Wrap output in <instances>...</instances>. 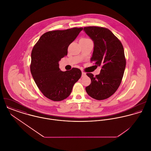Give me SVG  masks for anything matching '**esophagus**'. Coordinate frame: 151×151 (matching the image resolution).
<instances>
[{"label": "esophagus", "instance_id": "34e87169", "mask_svg": "<svg viewBox=\"0 0 151 151\" xmlns=\"http://www.w3.org/2000/svg\"><path fill=\"white\" fill-rule=\"evenodd\" d=\"M86 76V73L83 72V71H82V77H84Z\"/></svg>", "mask_w": 151, "mask_h": 151}]
</instances>
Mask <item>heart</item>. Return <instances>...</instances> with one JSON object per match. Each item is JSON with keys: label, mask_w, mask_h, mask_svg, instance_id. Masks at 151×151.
Segmentation results:
<instances>
[{"label": "heart", "mask_w": 151, "mask_h": 151, "mask_svg": "<svg viewBox=\"0 0 151 151\" xmlns=\"http://www.w3.org/2000/svg\"><path fill=\"white\" fill-rule=\"evenodd\" d=\"M83 40H89V39H88V38H83Z\"/></svg>", "instance_id": "b5f03b06"}]
</instances>
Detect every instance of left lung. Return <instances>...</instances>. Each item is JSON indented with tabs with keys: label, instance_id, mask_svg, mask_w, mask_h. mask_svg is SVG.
<instances>
[{
	"label": "left lung",
	"instance_id": "8db88e82",
	"mask_svg": "<svg viewBox=\"0 0 151 151\" xmlns=\"http://www.w3.org/2000/svg\"><path fill=\"white\" fill-rule=\"evenodd\" d=\"M84 31L93 42L91 60L95 65L102 67L98 75L86 74L91 83L86 90L92 98L104 100L111 96L121 84L126 65L124 48L119 39L106 28L87 27Z\"/></svg>",
	"mask_w": 151,
	"mask_h": 151
}]
</instances>
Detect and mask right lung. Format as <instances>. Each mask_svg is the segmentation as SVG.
Listing matches in <instances>:
<instances>
[{
	"label": "right lung",
	"instance_id": "1",
	"mask_svg": "<svg viewBox=\"0 0 151 151\" xmlns=\"http://www.w3.org/2000/svg\"><path fill=\"white\" fill-rule=\"evenodd\" d=\"M83 28L47 32L40 37L31 53V73L43 95L53 101H60L71 93L73 86L80 78L77 68L62 71L59 62L67 55L69 45Z\"/></svg>",
	"mask_w": 151,
	"mask_h": 151
}]
</instances>
